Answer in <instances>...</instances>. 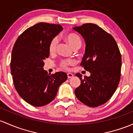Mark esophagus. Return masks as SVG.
<instances>
[{
    "label": "esophagus",
    "mask_w": 133,
    "mask_h": 133,
    "mask_svg": "<svg viewBox=\"0 0 133 133\" xmlns=\"http://www.w3.org/2000/svg\"><path fill=\"white\" fill-rule=\"evenodd\" d=\"M74 76V75H72V73H70V72H69V73H68V78H72Z\"/></svg>",
    "instance_id": "obj_1"
}]
</instances>
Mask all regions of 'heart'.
Wrapping results in <instances>:
<instances>
[{
  "label": "heart",
  "instance_id": "obj_1",
  "mask_svg": "<svg viewBox=\"0 0 133 133\" xmlns=\"http://www.w3.org/2000/svg\"><path fill=\"white\" fill-rule=\"evenodd\" d=\"M64 39L74 49L79 48L82 45V39L78 34L75 33H69L64 36ZM57 45H58V39L57 37H54L50 42L48 46L49 52L50 54H54L57 50ZM75 61L72 59H63L61 60L59 65L63 69H68L69 66L75 64Z\"/></svg>",
  "mask_w": 133,
  "mask_h": 133
}]
</instances>
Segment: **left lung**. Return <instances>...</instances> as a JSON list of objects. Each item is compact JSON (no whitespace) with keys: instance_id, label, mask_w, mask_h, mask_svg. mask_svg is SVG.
I'll list each match as a JSON object with an SVG mask.
<instances>
[{"instance_id":"obj_1","label":"left lung","mask_w":133,"mask_h":133,"mask_svg":"<svg viewBox=\"0 0 133 133\" xmlns=\"http://www.w3.org/2000/svg\"><path fill=\"white\" fill-rule=\"evenodd\" d=\"M73 29L85 39L86 49L80 65L90 72L84 78L76 74L81 84L75 89V95L87 106L99 107L112 97L119 83L121 52L113 36L97 25L85 23Z\"/></svg>"}]
</instances>
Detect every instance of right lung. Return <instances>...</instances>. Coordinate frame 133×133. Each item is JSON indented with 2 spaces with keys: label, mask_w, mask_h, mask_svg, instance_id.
I'll return each mask as SVG.
<instances>
[{
  "label": "right lung",
  "mask_w": 133,
  "mask_h": 133,
  "mask_svg": "<svg viewBox=\"0 0 133 133\" xmlns=\"http://www.w3.org/2000/svg\"><path fill=\"white\" fill-rule=\"evenodd\" d=\"M60 25L37 23L26 29L14 44L11 72L18 94L34 107H43L55 99L59 86L68 79L64 72L50 75L43 69L50 55V42L62 31Z\"/></svg>",
  "instance_id": "add662e5"
}]
</instances>
